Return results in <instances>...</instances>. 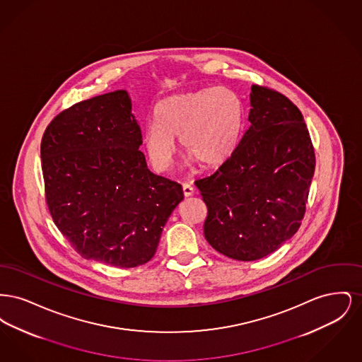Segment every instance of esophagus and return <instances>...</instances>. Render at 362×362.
Instances as JSON below:
<instances>
[{"label": "esophagus", "mask_w": 362, "mask_h": 362, "mask_svg": "<svg viewBox=\"0 0 362 362\" xmlns=\"http://www.w3.org/2000/svg\"><path fill=\"white\" fill-rule=\"evenodd\" d=\"M183 194L186 195V197H189V195H192L194 194V187L189 185V183H185L183 185Z\"/></svg>", "instance_id": "1"}]
</instances>
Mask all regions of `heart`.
I'll return each instance as SVG.
<instances>
[{"label": "heart", "mask_w": 362, "mask_h": 362, "mask_svg": "<svg viewBox=\"0 0 362 362\" xmlns=\"http://www.w3.org/2000/svg\"><path fill=\"white\" fill-rule=\"evenodd\" d=\"M155 122L146 127L142 145L152 167H173L179 138L189 163L213 168L224 164L240 142L243 110L236 95L225 88L173 95L156 105Z\"/></svg>", "instance_id": "obj_1"}]
</instances>
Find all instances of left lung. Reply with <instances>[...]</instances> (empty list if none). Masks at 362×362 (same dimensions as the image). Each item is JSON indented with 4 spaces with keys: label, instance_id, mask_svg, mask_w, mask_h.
Returning a JSON list of instances; mask_svg holds the SVG:
<instances>
[{
    "label": "left lung",
    "instance_id": "obj_1",
    "mask_svg": "<svg viewBox=\"0 0 362 362\" xmlns=\"http://www.w3.org/2000/svg\"><path fill=\"white\" fill-rule=\"evenodd\" d=\"M250 104L251 124L235 153L195 182L207 243L244 262L267 257L298 230L316 165L303 114L286 96L252 86Z\"/></svg>",
    "mask_w": 362,
    "mask_h": 362
}]
</instances>
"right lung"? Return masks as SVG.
Instances as JSON below:
<instances>
[{
	"instance_id": "add662e5",
	"label": "right lung",
	"mask_w": 362,
	"mask_h": 362,
	"mask_svg": "<svg viewBox=\"0 0 362 362\" xmlns=\"http://www.w3.org/2000/svg\"><path fill=\"white\" fill-rule=\"evenodd\" d=\"M126 90L73 104L40 144L46 204L83 258L119 269L155 257L163 228L183 201L182 186L151 173Z\"/></svg>"
}]
</instances>
